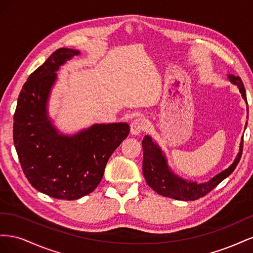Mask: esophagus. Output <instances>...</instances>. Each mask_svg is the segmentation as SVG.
Masks as SVG:
<instances>
[{
    "label": "esophagus",
    "mask_w": 253,
    "mask_h": 253,
    "mask_svg": "<svg viewBox=\"0 0 253 253\" xmlns=\"http://www.w3.org/2000/svg\"><path fill=\"white\" fill-rule=\"evenodd\" d=\"M147 126H148L147 120L143 118H137L132 122V125H131V134L138 135L141 132H143L144 129L147 128Z\"/></svg>",
    "instance_id": "34e87169"
}]
</instances>
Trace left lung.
<instances>
[{
  "label": "left lung",
  "mask_w": 253,
  "mask_h": 253,
  "mask_svg": "<svg viewBox=\"0 0 253 253\" xmlns=\"http://www.w3.org/2000/svg\"><path fill=\"white\" fill-rule=\"evenodd\" d=\"M228 79L232 84L239 88L243 99L247 103L246 90L240 77L234 75H228ZM248 115V106H247ZM248 118V116H247ZM247 126V124H246ZM245 126V128H246ZM143 160L142 172L148 185L159 195L165 197L174 198L177 201H195L208 194L211 190L215 188L219 182L223 181L230 175L239 164L243 152V137L240 143V151L230 167L216 174L214 177L206 182L198 183L196 181L188 180L175 174L168 164L165 152L160 149L159 145L152 139V137L145 135L142 140Z\"/></svg>",
  "instance_id": "obj_1"
}]
</instances>
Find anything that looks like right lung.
Wrapping results in <instances>:
<instances>
[{"mask_svg": "<svg viewBox=\"0 0 253 253\" xmlns=\"http://www.w3.org/2000/svg\"><path fill=\"white\" fill-rule=\"evenodd\" d=\"M80 51L59 48L29 76L13 116V142L23 172L39 192L74 201L101 181L109 158L128 133L126 122L95 124L73 135L60 133L48 115L57 72Z\"/></svg>", "mask_w": 253, "mask_h": 253, "instance_id": "right-lung-1", "label": "right lung"}]
</instances>
